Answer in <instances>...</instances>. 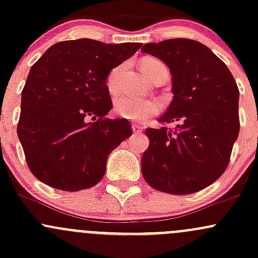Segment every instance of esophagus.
Instances as JSON below:
<instances>
[{"mask_svg":"<svg viewBox=\"0 0 258 258\" xmlns=\"http://www.w3.org/2000/svg\"><path fill=\"white\" fill-rule=\"evenodd\" d=\"M142 127L139 126V125H137V123H133L132 125V131H133V133H135V135H139V133H142Z\"/></svg>","mask_w":258,"mask_h":258,"instance_id":"1","label":"esophagus"}]
</instances>
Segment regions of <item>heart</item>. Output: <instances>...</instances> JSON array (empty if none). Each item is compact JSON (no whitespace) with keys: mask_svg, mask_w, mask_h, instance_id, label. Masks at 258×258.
Segmentation results:
<instances>
[{"mask_svg":"<svg viewBox=\"0 0 258 258\" xmlns=\"http://www.w3.org/2000/svg\"><path fill=\"white\" fill-rule=\"evenodd\" d=\"M160 64L162 63L159 61L158 59L144 58L139 63V69L149 79L154 73V70H155V68ZM119 72L120 68L114 69L109 74L108 80H106V86H108V90L110 91V93L115 91ZM159 109V103L155 102V100L146 98H133V97H119V98L115 100L114 106V110L119 116L128 120H144L147 117L152 116V115L158 114Z\"/></svg>","mask_w":258,"mask_h":258,"instance_id":"obj_1","label":"heart"}]
</instances>
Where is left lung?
<instances>
[{
	"instance_id": "8db88e82",
	"label": "left lung",
	"mask_w": 258,
	"mask_h": 258,
	"mask_svg": "<svg viewBox=\"0 0 258 258\" xmlns=\"http://www.w3.org/2000/svg\"><path fill=\"white\" fill-rule=\"evenodd\" d=\"M142 52L164 61L172 76L173 99L160 122L147 128L149 147L142 174L154 189L197 193L226 171L239 136V90L227 65L205 44L188 38L147 43Z\"/></svg>"
}]
</instances>
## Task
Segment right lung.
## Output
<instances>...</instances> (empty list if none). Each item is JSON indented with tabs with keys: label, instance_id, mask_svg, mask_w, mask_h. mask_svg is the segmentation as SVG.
<instances>
[{
	"label": "right lung",
	"instance_id": "obj_1",
	"mask_svg": "<svg viewBox=\"0 0 258 258\" xmlns=\"http://www.w3.org/2000/svg\"><path fill=\"white\" fill-rule=\"evenodd\" d=\"M141 47L91 38L63 41L32 65L17 133L38 180L78 191L103 178L109 154L132 135L126 119L106 117L112 108L106 79Z\"/></svg>",
	"mask_w": 258,
	"mask_h": 258
}]
</instances>
